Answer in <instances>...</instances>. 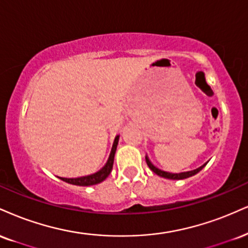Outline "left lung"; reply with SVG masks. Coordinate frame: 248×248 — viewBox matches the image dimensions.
<instances>
[{
	"label": "left lung",
	"instance_id": "left-lung-1",
	"mask_svg": "<svg viewBox=\"0 0 248 248\" xmlns=\"http://www.w3.org/2000/svg\"><path fill=\"white\" fill-rule=\"evenodd\" d=\"M145 160H147L148 166H149V168H150L151 171L156 173L157 175H159V177H163V178H166V179H172V180H181V179H186V178L192 177V175L196 174V173L201 171V170L203 169L205 165H207V164H204V165H202L201 168H199V169H196V170H193V171H188V172L170 173V172H165V171H162V170L157 169L156 166L154 165V164H151V162H150V160H149L148 157H145Z\"/></svg>",
	"mask_w": 248,
	"mask_h": 248
}]
</instances>
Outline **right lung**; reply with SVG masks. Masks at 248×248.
Wrapping results in <instances>:
<instances>
[{
  "label": "right lung",
  "mask_w": 248,
  "mask_h": 248,
  "mask_svg": "<svg viewBox=\"0 0 248 248\" xmlns=\"http://www.w3.org/2000/svg\"><path fill=\"white\" fill-rule=\"evenodd\" d=\"M119 142V136L115 137L114 143H113L112 147V151L111 155H109L108 160H107L106 165L104 166L100 171H98L97 173H93L91 175H86V177H80V178H60L61 180L65 181V183L71 184V185H76V186H92V185H97L104 181L105 179L108 177V174L112 171L113 168V162H114V155H115V150H116V145H118Z\"/></svg>",
  "instance_id": "obj_1"
}]
</instances>
